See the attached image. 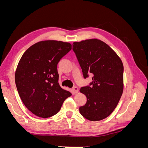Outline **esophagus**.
Segmentation results:
<instances>
[{"mask_svg":"<svg viewBox=\"0 0 148 148\" xmlns=\"http://www.w3.org/2000/svg\"><path fill=\"white\" fill-rule=\"evenodd\" d=\"M72 91L74 93H78V88L77 86H74L73 88H72Z\"/></svg>","mask_w":148,"mask_h":148,"instance_id":"obj_1","label":"esophagus"}]
</instances>
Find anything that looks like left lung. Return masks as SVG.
<instances>
[{"label":"left lung","mask_w":148,"mask_h":148,"mask_svg":"<svg viewBox=\"0 0 148 148\" xmlns=\"http://www.w3.org/2000/svg\"><path fill=\"white\" fill-rule=\"evenodd\" d=\"M84 79L92 75L89 86L80 91L87 101L79 107L84 118L99 121L112 112L117 107L123 89V65L122 60L107 44L97 39L73 43Z\"/></svg>","instance_id":"1"}]
</instances>
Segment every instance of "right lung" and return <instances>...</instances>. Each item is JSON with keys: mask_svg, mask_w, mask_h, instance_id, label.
Masks as SVG:
<instances>
[{"mask_svg": "<svg viewBox=\"0 0 148 148\" xmlns=\"http://www.w3.org/2000/svg\"><path fill=\"white\" fill-rule=\"evenodd\" d=\"M69 42L44 41L25 51L17 66L15 84L25 106L42 118L59 112L64 101L71 96L59 83L57 64L71 51Z\"/></svg>", "mask_w": 148, "mask_h": 148, "instance_id": "add662e5", "label": "right lung"}]
</instances>
